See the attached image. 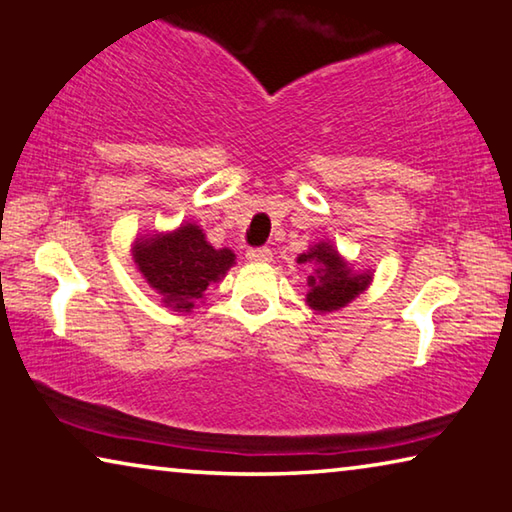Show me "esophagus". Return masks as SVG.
Masks as SVG:
<instances>
[{
  "label": "esophagus",
  "instance_id": "obj_1",
  "mask_svg": "<svg viewBox=\"0 0 512 512\" xmlns=\"http://www.w3.org/2000/svg\"><path fill=\"white\" fill-rule=\"evenodd\" d=\"M273 253L269 248H248L246 259L248 262H271Z\"/></svg>",
  "mask_w": 512,
  "mask_h": 512
}]
</instances>
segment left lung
<instances>
[{"label": "left lung", "instance_id": "obj_1", "mask_svg": "<svg viewBox=\"0 0 512 512\" xmlns=\"http://www.w3.org/2000/svg\"><path fill=\"white\" fill-rule=\"evenodd\" d=\"M299 264H312V276H308L310 292L305 294V303L317 312H333L345 308L354 301L365 287L370 285L372 273H354L345 259L338 255L331 243H317L308 253L299 255Z\"/></svg>", "mask_w": 512, "mask_h": 512}]
</instances>
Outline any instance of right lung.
Returning a JSON list of instances; mask_svg holds the SVG:
<instances>
[{
	"mask_svg": "<svg viewBox=\"0 0 512 512\" xmlns=\"http://www.w3.org/2000/svg\"><path fill=\"white\" fill-rule=\"evenodd\" d=\"M133 259L167 308L190 312L204 299L211 282L225 278L234 264V253L230 248L216 250L200 227L186 223L174 232L137 239Z\"/></svg>",
	"mask_w": 512,
	"mask_h": 512,
	"instance_id": "add662e5",
	"label": "right lung"
}]
</instances>
